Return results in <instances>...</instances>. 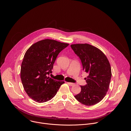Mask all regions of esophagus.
Here are the masks:
<instances>
[{
    "instance_id": "obj_1",
    "label": "esophagus",
    "mask_w": 131,
    "mask_h": 131,
    "mask_svg": "<svg viewBox=\"0 0 131 131\" xmlns=\"http://www.w3.org/2000/svg\"><path fill=\"white\" fill-rule=\"evenodd\" d=\"M67 83L69 85H71V86H73V85H74L75 84V83H72V82H67Z\"/></svg>"
}]
</instances>
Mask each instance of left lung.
I'll list each match as a JSON object with an SVG mask.
<instances>
[{"instance_id": "obj_1", "label": "left lung", "mask_w": 131, "mask_h": 131, "mask_svg": "<svg viewBox=\"0 0 131 131\" xmlns=\"http://www.w3.org/2000/svg\"><path fill=\"white\" fill-rule=\"evenodd\" d=\"M71 47L81 60L83 70L88 74L87 84L75 97L83 105L93 106L106 96L109 89L112 70L106 55L98 48L88 44H72Z\"/></svg>"}]
</instances>
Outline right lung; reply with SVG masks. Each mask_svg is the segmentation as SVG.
<instances>
[{"label": "right lung", "instance_id": "obj_1", "mask_svg": "<svg viewBox=\"0 0 131 131\" xmlns=\"http://www.w3.org/2000/svg\"><path fill=\"white\" fill-rule=\"evenodd\" d=\"M69 44L44 39L33 44L25 52L20 68V79L28 96L38 103L51 100L64 81L48 75L59 53Z\"/></svg>", "mask_w": 131, "mask_h": 131}]
</instances>
